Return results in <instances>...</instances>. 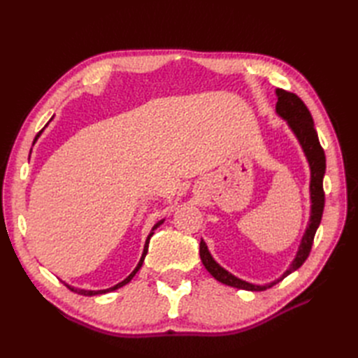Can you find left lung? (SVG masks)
Here are the masks:
<instances>
[{"mask_svg":"<svg viewBox=\"0 0 358 358\" xmlns=\"http://www.w3.org/2000/svg\"><path fill=\"white\" fill-rule=\"evenodd\" d=\"M276 95H278L276 113L280 117L287 119L288 125L291 127L292 131H294L303 150H305L306 158L310 166V201H312L310 220L308 224L306 233L303 236L301 243L299 246L294 262L291 263L287 272L279 279H276L275 282L267 284V285H254L227 272L225 268H222L212 258L204 241L200 242V258L204 267L208 268V272L216 280H220V282L225 285H230L239 289H246V291H264L270 287H273L279 282V280L287 278L289 273L294 272V270H297L303 263L306 262V258L309 257V252L312 249L313 237H315V233L318 230L321 218H322V210H324L322 179H324V173H326V154H324V149L320 145L317 129L313 127L312 115L306 107V104L303 103L300 96H297L296 94L288 92L285 90H276Z\"/></svg>","mask_w":358,"mask_h":358,"instance_id":"8db88e82","label":"left lung"}]
</instances>
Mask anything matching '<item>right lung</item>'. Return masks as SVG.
<instances>
[{
  "label": "right lung",
  "instance_id": "obj_1",
  "mask_svg": "<svg viewBox=\"0 0 358 358\" xmlns=\"http://www.w3.org/2000/svg\"><path fill=\"white\" fill-rule=\"evenodd\" d=\"M43 131V129H41ZM41 131H38V134L36 136V140H37V137L41 134ZM34 140V142H36ZM162 224V221H159L154 229H152V231L149 233V236H148V239H146V243H145V249H143V254H142V258H140V262H138V264H137V267L133 270L131 272V275H129L128 278H125L122 282H119L117 285H115V287H112V288H107V289H99V291H91V289H80V288H74V287H70V285H67V288L70 289V291H73V292H76V294H80V296H96V294H106V292H109V291H115V289H117V288H121V287H124V285H127L129 280H131L133 278H134V275L138 272L140 270V267H142V264H143V262H145V257H146V254H148V246H149V241H150V237H152V234H154V230L157 229L158 225H161Z\"/></svg>",
  "mask_w": 358,
  "mask_h": 358
}]
</instances>
